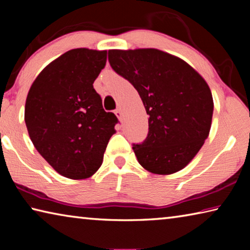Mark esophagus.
Segmentation results:
<instances>
[{"label":"esophagus","mask_w":250,"mask_h":250,"mask_svg":"<svg viewBox=\"0 0 250 250\" xmlns=\"http://www.w3.org/2000/svg\"><path fill=\"white\" fill-rule=\"evenodd\" d=\"M115 113H116V116L118 117V119L122 121V110H121V108H117L115 110Z\"/></svg>","instance_id":"34e87169"}]
</instances>
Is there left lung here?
<instances>
[{
    "mask_svg": "<svg viewBox=\"0 0 250 250\" xmlns=\"http://www.w3.org/2000/svg\"><path fill=\"white\" fill-rule=\"evenodd\" d=\"M110 66L133 84L149 115V133L132 149L153 174L181 171L208 137L214 101L208 84L183 59L155 48L110 49Z\"/></svg>",
    "mask_w": 250,
    "mask_h": 250,
    "instance_id": "1",
    "label": "left lung"
}]
</instances>
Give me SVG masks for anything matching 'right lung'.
I'll return each instance as SVG.
<instances>
[{
    "instance_id": "add662e5",
    "label": "right lung",
    "mask_w": 250,
    "mask_h": 250,
    "mask_svg": "<svg viewBox=\"0 0 250 250\" xmlns=\"http://www.w3.org/2000/svg\"><path fill=\"white\" fill-rule=\"evenodd\" d=\"M107 50L70 49L41 71L25 104V124L40 154L59 174L88 179L103 164L118 122L105 112L94 82Z\"/></svg>"
}]
</instances>
